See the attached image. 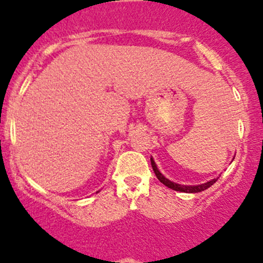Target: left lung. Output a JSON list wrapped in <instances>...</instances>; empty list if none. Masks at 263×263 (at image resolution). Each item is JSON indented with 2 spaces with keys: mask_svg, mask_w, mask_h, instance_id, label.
Listing matches in <instances>:
<instances>
[{
  "mask_svg": "<svg viewBox=\"0 0 263 263\" xmlns=\"http://www.w3.org/2000/svg\"><path fill=\"white\" fill-rule=\"evenodd\" d=\"M151 166H153V171L154 173H155L156 178L159 179L163 184H165L168 188H172V190L174 191H178V192H185V193H197V192H202V191L208 190V188H210L211 185L214 184L215 182L217 181V178H214L211 179V181L206 182V183H202V184H197V185H184V184H178V183H174L172 181H169L168 178H165V177L163 176V174L159 172L158 166H156L155 161H154V159L151 158Z\"/></svg>",
  "mask_w": 263,
  "mask_h": 263,
  "instance_id": "left-lung-1",
  "label": "left lung"
}]
</instances>
